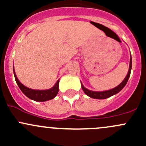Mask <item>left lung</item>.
<instances>
[{
	"label": "left lung",
	"mask_w": 146,
	"mask_h": 146,
	"mask_svg": "<svg viewBox=\"0 0 146 146\" xmlns=\"http://www.w3.org/2000/svg\"><path fill=\"white\" fill-rule=\"evenodd\" d=\"M131 66H132V61H131V56L130 58V64H129V72L127 73V76H126V78H124V80H123L120 84L116 88H113V89L107 91H103V92H95V91H91L88 90L87 88H85L83 86V85L81 83V87L82 90L84 91L85 94L87 95H88L89 97L92 98H95V99H99V100H102V99H106V98H108L112 96V95H115V94L118 93L119 92H120L122 89L123 88V87L126 85V84L127 83L128 80H129V77H130L131 71Z\"/></svg>",
	"instance_id": "obj_1"
}]
</instances>
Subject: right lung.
<instances>
[{"mask_svg":"<svg viewBox=\"0 0 146 146\" xmlns=\"http://www.w3.org/2000/svg\"><path fill=\"white\" fill-rule=\"evenodd\" d=\"M13 72H14L15 79V81L17 82V85L19 86L20 89L21 90L22 92L29 99L33 100L36 102H44L53 99L58 94L59 80L56 82L55 85L51 89L46 90H35L30 89V88H28L25 85H23L17 78L14 69H13Z\"/></svg>","mask_w":146,"mask_h":146,"instance_id":"add662e5","label":"right lung"}]
</instances>
